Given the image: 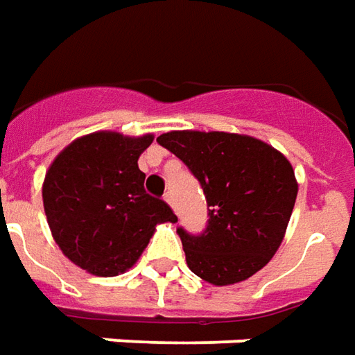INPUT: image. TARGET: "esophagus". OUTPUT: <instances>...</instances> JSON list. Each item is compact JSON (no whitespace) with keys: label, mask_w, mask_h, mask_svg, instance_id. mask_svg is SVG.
<instances>
[{"label":"esophagus","mask_w":355,"mask_h":355,"mask_svg":"<svg viewBox=\"0 0 355 355\" xmlns=\"http://www.w3.org/2000/svg\"><path fill=\"white\" fill-rule=\"evenodd\" d=\"M165 202L169 203L171 207H173V211H177V207H175V200H173V196H171V192H167V194H165Z\"/></svg>","instance_id":"esophagus-1"}]
</instances>
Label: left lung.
<instances>
[{
    "instance_id": "8db88e82",
    "label": "left lung",
    "mask_w": 355,
    "mask_h": 355,
    "mask_svg": "<svg viewBox=\"0 0 355 355\" xmlns=\"http://www.w3.org/2000/svg\"><path fill=\"white\" fill-rule=\"evenodd\" d=\"M157 142L184 161L209 207L203 234L178 229L190 271L213 286L250 279L281 246L298 180L279 150L254 136L171 130Z\"/></svg>"
}]
</instances>
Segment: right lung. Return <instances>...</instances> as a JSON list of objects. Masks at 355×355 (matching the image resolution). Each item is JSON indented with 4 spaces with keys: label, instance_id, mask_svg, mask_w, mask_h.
Instances as JSON below:
<instances>
[{
    "label": "right lung",
    "instance_id": "obj_1",
    "mask_svg": "<svg viewBox=\"0 0 355 355\" xmlns=\"http://www.w3.org/2000/svg\"><path fill=\"white\" fill-rule=\"evenodd\" d=\"M152 142L153 135L92 132L63 148L46 171L42 200L51 236L90 275L128 271L155 227L177 223L167 203L144 190L138 159Z\"/></svg>",
    "mask_w": 355,
    "mask_h": 355
}]
</instances>
